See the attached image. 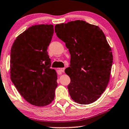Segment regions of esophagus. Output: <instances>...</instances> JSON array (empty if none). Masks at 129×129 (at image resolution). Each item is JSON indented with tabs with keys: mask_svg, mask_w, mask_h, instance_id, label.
<instances>
[{
	"mask_svg": "<svg viewBox=\"0 0 129 129\" xmlns=\"http://www.w3.org/2000/svg\"><path fill=\"white\" fill-rule=\"evenodd\" d=\"M64 68H59L58 69V73L59 74H60V73H63L64 71Z\"/></svg>",
	"mask_w": 129,
	"mask_h": 129,
	"instance_id": "obj_1",
	"label": "esophagus"
}]
</instances>
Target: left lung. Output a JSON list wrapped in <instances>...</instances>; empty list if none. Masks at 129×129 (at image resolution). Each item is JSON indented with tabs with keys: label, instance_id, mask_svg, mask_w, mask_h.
I'll use <instances>...</instances> for the list:
<instances>
[{
	"label": "left lung",
	"instance_id": "left-lung-1",
	"mask_svg": "<svg viewBox=\"0 0 129 129\" xmlns=\"http://www.w3.org/2000/svg\"><path fill=\"white\" fill-rule=\"evenodd\" d=\"M55 31L66 43L71 55L67 86L71 98L80 104H89L100 98L110 78L113 56L102 29L82 20L57 24Z\"/></svg>",
	"mask_w": 129,
	"mask_h": 129
}]
</instances>
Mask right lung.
Returning <instances> with one entry per match:
<instances>
[{"mask_svg":"<svg viewBox=\"0 0 129 129\" xmlns=\"http://www.w3.org/2000/svg\"><path fill=\"white\" fill-rule=\"evenodd\" d=\"M53 34V25H36L19 35L11 47V80L25 100L35 106L51 103L58 86L47 52Z\"/></svg>","mask_w":129,"mask_h":129,"instance_id":"obj_1","label":"right lung"}]
</instances>
